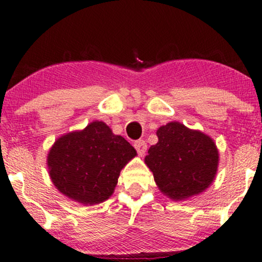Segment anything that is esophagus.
<instances>
[{
	"instance_id": "esophagus-1",
	"label": "esophagus",
	"mask_w": 262,
	"mask_h": 262,
	"mask_svg": "<svg viewBox=\"0 0 262 262\" xmlns=\"http://www.w3.org/2000/svg\"><path fill=\"white\" fill-rule=\"evenodd\" d=\"M134 147L136 148V150H137L139 156H143L145 154V151H147V143H145L143 139L136 141L134 143Z\"/></svg>"
}]
</instances>
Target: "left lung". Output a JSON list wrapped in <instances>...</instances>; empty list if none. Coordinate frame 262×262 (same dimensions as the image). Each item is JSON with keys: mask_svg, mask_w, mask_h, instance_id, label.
Here are the masks:
<instances>
[{"mask_svg": "<svg viewBox=\"0 0 262 262\" xmlns=\"http://www.w3.org/2000/svg\"><path fill=\"white\" fill-rule=\"evenodd\" d=\"M156 136L158 143L149 148L144 162L159 190L173 201H183L208 189L219 165L213 138L179 121L162 125Z\"/></svg>", "mask_w": 262, "mask_h": 262, "instance_id": "obj_1", "label": "left lung"}]
</instances>
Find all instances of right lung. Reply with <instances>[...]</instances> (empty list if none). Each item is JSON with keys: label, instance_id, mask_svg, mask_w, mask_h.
I'll return each mask as SVG.
<instances>
[{"label": "right lung", "instance_id": "obj_1", "mask_svg": "<svg viewBox=\"0 0 262 262\" xmlns=\"http://www.w3.org/2000/svg\"><path fill=\"white\" fill-rule=\"evenodd\" d=\"M137 155L124 137L103 121L62 135L47 158L50 179L62 195L84 206L106 201L113 195L120 171Z\"/></svg>", "mask_w": 262, "mask_h": 262}]
</instances>
